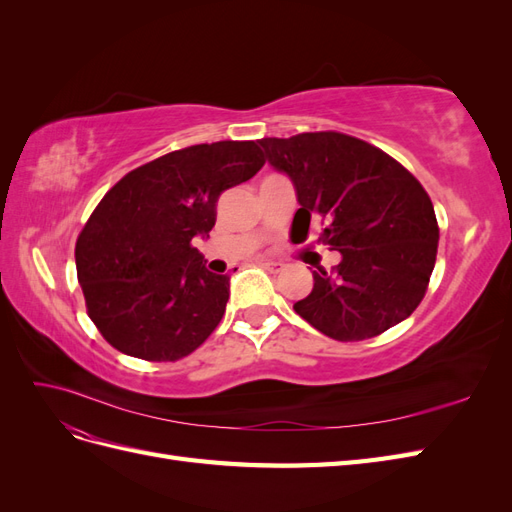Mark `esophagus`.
Segmentation results:
<instances>
[{"mask_svg":"<svg viewBox=\"0 0 512 512\" xmlns=\"http://www.w3.org/2000/svg\"><path fill=\"white\" fill-rule=\"evenodd\" d=\"M260 267H265L271 273H280L282 271V262H275V260H262Z\"/></svg>","mask_w":512,"mask_h":512,"instance_id":"obj_1","label":"esophagus"}]
</instances>
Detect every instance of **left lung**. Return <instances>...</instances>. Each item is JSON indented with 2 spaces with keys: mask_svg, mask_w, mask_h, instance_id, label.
<instances>
[{
  "mask_svg": "<svg viewBox=\"0 0 512 512\" xmlns=\"http://www.w3.org/2000/svg\"><path fill=\"white\" fill-rule=\"evenodd\" d=\"M269 164L286 173L309 228L327 218L320 241L342 254L314 271L294 312L337 342H361L406 320L423 301L440 230L431 198L389 153L339 132L262 138Z\"/></svg>",
  "mask_w": 512,
  "mask_h": 512,
  "instance_id": "8db88e82",
  "label": "left lung"
}]
</instances>
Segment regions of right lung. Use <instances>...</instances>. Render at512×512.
<instances>
[{
  "instance_id": "right-lung-1",
  "label": "right lung",
  "mask_w": 512,
  "mask_h": 512,
  "mask_svg": "<svg viewBox=\"0 0 512 512\" xmlns=\"http://www.w3.org/2000/svg\"><path fill=\"white\" fill-rule=\"evenodd\" d=\"M262 164L254 141L192 145L134 168L104 194L74 256L87 314L108 344L162 363L213 333L230 277L211 273L192 241L209 237L220 194Z\"/></svg>"
}]
</instances>
